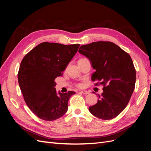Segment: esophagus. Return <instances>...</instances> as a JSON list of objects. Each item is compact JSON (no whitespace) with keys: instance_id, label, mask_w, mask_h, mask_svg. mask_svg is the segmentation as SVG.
<instances>
[{"instance_id":"34e87169","label":"esophagus","mask_w":151,"mask_h":151,"mask_svg":"<svg viewBox=\"0 0 151 151\" xmlns=\"http://www.w3.org/2000/svg\"><path fill=\"white\" fill-rule=\"evenodd\" d=\"M81 93H83V94H89V92L88 91H86V90H83V91H81Z\"/></svg>"}]
</instances>
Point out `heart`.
Wrapping results in <instances>:
<instances>
[{"label":"heart","instance_id":"1","mask_svg":"<svg viewBox=\"0 0 151 151\" xmlns=\"http://www.w3.org/2000/svg\"><path fill=\"white\" fill-rule=\"evenodd\" d=\"M87 59H88V58H80V59H79V61L85 60H87ZM77 86H78V87H81V86H82V85H81V84H77Z\"/></svg>","mask_w":151,"mask_h":151}]
</instances>
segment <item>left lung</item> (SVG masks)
<instances>
[{
  "label": "left lung",
  "mask_w": 151,
  "mask_h": 151,
  "mask_svg": "<svg viewBox=\"0 0 151 151\" xmlns=\"http://www.w3.org/2000/svg\"><path fill=\"white\" fill-rule=\"evenodd\" d=\"M79 52L88 57L96 71L91 80L103 86L98 102L89 108L100 119L110 120L125 108L133 93L136 72L130 55L110 42H96L82 45Z\"/></svg>",
  "instance_id": "8db88e82"
}]
</instances>
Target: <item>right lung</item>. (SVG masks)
<instances>
[{
  "instance_id": "1",
  "label": "right lung",
  "mask_w": 151,
  "mask_h": 151,
  "mask_svg": "<svg viewBox=\"0 0 151 151\" xmlns=\"http://www.w3.org/2000/svg\"><path fill=\"white\" fill-rule=\"evenodd\" d=\"M79 46L43 42L22 58L18 83L27 106L41 119L55 120L67 112L68 99L76 93L70 91L58 94L55 79L62 76Z\"/></svg>"
}]
</instances>
